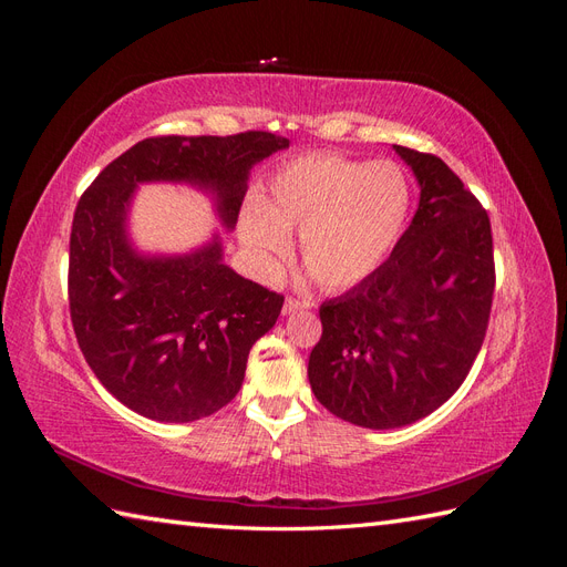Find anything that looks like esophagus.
Segmentation results:
<instances>
[{
    "label": "esophagus",
    "instance_id": "34e87169",
    "mask_svg": "<svg viewBox=\"0 0 567 567\" xmlns=\"http://www.w3.org/2000/svg\"><path fill=\"white\" fill-rule=\"evenodd\" d=\"M307 307H310V302H302V300H296V298H286L284 315H293L298 310H307Z\"/></svg>",
    "mask_w": 567,
    "mask_h": 567
}]
</instances>
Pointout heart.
I'll return each mask as SVG.
<instances>
[{
    "label": "heart",
    "instance_id": "b5f03b06",
    "mask_svg": "<svg viewBox=\"0 0 567 567\" xmlns=\"http://www.w3.org/2000/svg\"><path fill=\"white\" fill-rule=\"evenodd\" d=\"M409 182L390 161L359 163L307 153L269 179L238 215V238L262 279L277 274L300 234V260L329 290L369 279L398 246L409 215Z\"/></svg>",
    "mask_w": 567,
    "mask_h": 567
}]
</instances>
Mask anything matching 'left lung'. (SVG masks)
I'll use <instances>...</instances> for the list:
<instances>
[{"mask_svg":"<svg viewBox=\"0 0 567 567\" xmlns=\"http://www.w3.org/2000/svg\"><path fill=\"white\" fill-rule=\"evenodd\" d=\"M392 148L419 182L416 215L369 279L321 305L307 364L315 398L371 431L416 423L452 398L483 346L494 293L483 205L437 156Z\"/></svg>","mask_w":567,"mask_h":567,"instance_id":"left-lung-1","label":"left lung"}]
</instances>
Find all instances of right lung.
Here are the masks:
<instances>
[{"label":"right lung","mask_w":567,"mask_h":567,"mask_svg":"<svg viewBox=\"0 0 567 567\" xmlns=\"http://www.w3.org/2000/svg\"><path fill=\"white\" fill-rule=\"evenodd\" d=\"M286 136H153L82 194L71 234L68 300L80 350L117 402L161 423L215 414L241 390L248 352L284 298L225 262L219 231L186 252H148L130 231L142 184H184L234 231L250 169Z\"/></svg>","instance_id":"obj_1"}]
</instances>
